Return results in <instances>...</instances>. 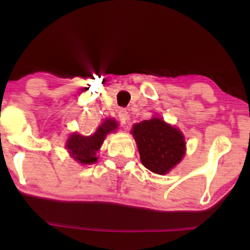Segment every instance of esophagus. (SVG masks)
I'll return each instance as SVG.
<instances>
[{
  "instance_id": "1",
  "label": "esophagus",
  "mask_w": 250,
  "mask_h": 250,
  "mask_svg": "<svg viewBox=\"0 0 250 250\" xmlns=\"http://www.w3.org/2000/svg\"><path fill=\"white\" fill-rule=\"evenodd\" d=\"M117 114H119V115H117V116H119V120H120V122H121L122 125H125V123L127 122L128 120H129V116H128V111L125 110V109H120V110H119V113H117Z\"/></svg>"
}]
</instances>
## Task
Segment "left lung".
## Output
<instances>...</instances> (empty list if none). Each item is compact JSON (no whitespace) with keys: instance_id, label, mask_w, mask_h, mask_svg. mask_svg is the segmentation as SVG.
<instances>
[{"instance_id":"obj_1","label":"left lung","mask_w":250,"mask_h":250,"mask_svg":"<svg viewBox=\"0 0 250 250\" xmlns=\"http://www.w3.org/2000/svg\"><path fill=\"white\" fill-rule=\"evenodd\" d=\"M131 134L137 143L142 165L153 173L167 174L185 155L183 135L161 119L154 117L137 123Z\"/></svg>"}]
</instances>
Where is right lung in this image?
<instances>
[{
    "instance_id": "1",
    "label": "right lung",
    "mask_w": 250,
    "mask_h": 250,
    "mask_svg": "<svg viewBox=\"0 0 250 250\" xmlns=\"http://www.w3.org/2000/svg\"><path fill=\"white\" fill-rule=\"evenodd\" d=\"M116 127V122L108 119L97 128L95 134L90 136L73 134L67 142V149L76 161L85 163V165L96 162V153L104 141L105 135L115 130Z\"/></svg>"
}]
</instances>
